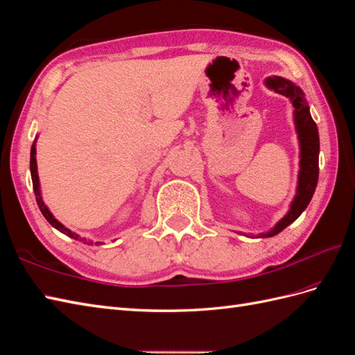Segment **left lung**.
Instances as JSON below:
<instances>
[{"instance_id":"left-lung-1","label":"left lung","mask_w":355,"mask_h":355,"mask_svg":"<svg viewBox=\"0 0 355 355\" xmlns=\"http://www.w3.org/2000/svg\"><path fill=\"white\" fill-rule=\"evenodd\" d=\"M265 85L270 90L289 98L292 102L293 123H295V131L300 143V171L297 193L286 215L268 232L259 233L256 236L245 235L250 238H271L295 221L304 212L310 200H312L319 176V134L318 126L313 122L312 116H310V108L304 92L298 85L289 80H284L282 76L266 78Z\"/></svg>"}]
</instances>
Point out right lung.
<instances>
[{"label": "right lung", "mask_w": 355, "mask_h": 355, "mask_svg": "<svg viewBox=\"0 0 355 355\" xmlns=\"http://www.w3.org/2000/svg\"><path fill=\"white\" fill-rule=\"evenodd\" d=\"M30 171H31V179H33V188H34V196H36V200H37V205H39V209L40 212L43 214V217H45L48 220V223L51 224V226L55 227L57 230H60L62 233H64V235H67L69 238L72 239H76V241H81V243L87 244V245H92L93 241L90 239H85V238H81L78 233L72 232L71 229L64 227L62 223H60L53 212H51L48 209V206L45 205V202H43L42 198V193H40V182H39V175H37V161H36V140L33 141V146H31V153H30ZM96 244H102V243H96Z\"/></svg>", "instance_id": "add662e5"}]
</instances>
